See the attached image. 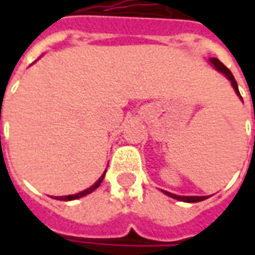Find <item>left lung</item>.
<instances>
[{
  "label": "left lung",
  "mask_w": 255,
  "mask_h": 255,
  "mask_svg": "<svg viewBox=\"0 0 255 255\" xmlns=\"http://www.w3.org/2000/svg\"><path fill=\"white\" fill-rule=\"evenodd\" d=\"M210 63L213 64V67L217 69V71H220V72H223L227 76V78L230 79L231 80V84H232V87L235 89L236 94L241 97V93H239V89H238V83H236L235 78H234V75H232V72H231L228 68L225 67L224 64L220 61L219 58H210ZM242 98V97H241ZM254 120H255V112H254ZM168 195V197L171 198H175V199H179V201H183V202H201V201H203V199H206L208 197H182V195H176V194H172V192H168V191H164Z\"/></svg>",
  "instance_id": "1"
}]
</instances>
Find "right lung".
<instances>
[{"label":"right lung","mask_w":255,"mask_h":255,"mask_svg":"<svg viewBox=\"0 0 255 255\" xmlns=\"http://www.w3.org/2000/svg\"><path fill=\"white\" fill-rule=\"evenodd\" d=\"M104 177H105V173L102 175V176L100 177V180L95 183L94 186H91L90 188H87V190H84V191L82 192H78V194H75V195H67V197H56V199H61V201H72V199H78V198H82L84 197V195H87V194H90V192H93L95 190V188L100 187V184L102 183V180H104Z\"/></svg>","instance_id":"add662e5"}]
</instances>
